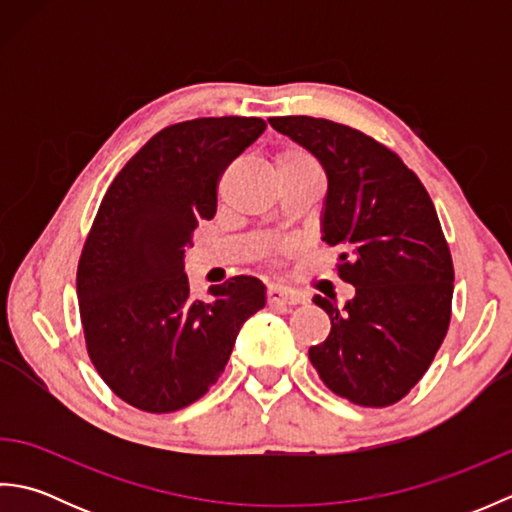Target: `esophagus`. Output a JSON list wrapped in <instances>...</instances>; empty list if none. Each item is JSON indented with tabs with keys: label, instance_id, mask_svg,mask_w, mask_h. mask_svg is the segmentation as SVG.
Masks as SVG:
<instances>
[{
	"label": "esophagus",
	"instance_id": "1",
	"mask_svg": "<svg viewBox=\"0 0 512 512\" xmlns=\"http://www.w3.org/2000/svg\"><path fill=\"white\" fill-rule=\"evenodd\" d=\"M266 299L270 306H295V303H301V297L297 295V292L286 290L281 286H270L266 290Z\"/></svg>",
	"mask_w": 512,
	"mask_h": 512
}]
</instances>
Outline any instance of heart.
Returning a JSON list of instances; mask_svg holds the SVG:
<instances>
[{
  "mask_svg": "<svg viewBox=\"0 0 512 512\" xmlns=\"http://www.w3.org/2000/svg\"><path fill=\"white\" fill-rule=\"evenodd\" d=\"M277 173H292V171H317L319 165L312 158L308 149L299 145H284L275 154Z\"/></svg>",
  "mask_w": 512,
  "mask_h": 512,
  "instance_id": "obj_1",
  "label": "heart"
}]
</instances>
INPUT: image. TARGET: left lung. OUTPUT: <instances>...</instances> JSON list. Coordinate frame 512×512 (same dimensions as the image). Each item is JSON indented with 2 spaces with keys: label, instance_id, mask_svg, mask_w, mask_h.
Returning a JSON list of instances; mask_svg holds the SVG:
<instances>
[{
  "label": "left lung",
  "instance_id": "8db88e82",
  "mask_svg": "<svg viewBox=\"0 0 512 512\" xmlns=\"http://www.w3.org/2000/svg\"><path fill=\"white\" fill-rule=\"evenodd\" d=\"M328 173L323 239L341 246L345 306L314 295L330 334L308 350L325 387L361 407H389L427 372L447 336L453 259L436 206L402 158L354 127L312 116L268 118Z\"/></svg>",
  "mask_w": 512,
  "mask_h": 512
}]
</instances>
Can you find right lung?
I'll list each match as a JSON object with an SVG mask.
<instances>
[{
  "label": "right lung",
  "instance_id": "right-lung-1",
  "mask_svg": "<svg viewBox=\"0 0 512 512\" xmlns=\"http://www.w3.org/2000/svg\"><path fill=\"white\" fill-rule=\"evenodd\" d=\"M257 116L193 118L160 129L118 171L85 239L76 295L85 347L114 394L171 413L222 376L242 323L266 306L255 277L191 297L184 253L217 209L226 167L264 134Z\"/></svg>",
  "mask_w": 512,
  "mask_h": 512
}]
</instances>
